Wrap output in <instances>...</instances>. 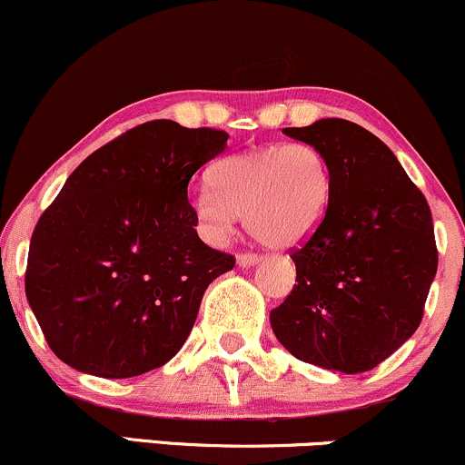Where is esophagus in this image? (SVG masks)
I'll use <instances>...</instances> for the list:
<instances>
[{
	"label": "esophagus",
	"instance_id": "34e87169",
	"mask_svg": "<svg viewBox=\"0 0 465 465\" xmlns=\"http://www.w3.org/2000/svg\"><path fill=\"white\" fill-rule=\"evenodd\" d=\"M236 262H238V266H253L260 262V255L258 253H238Z\"/></svg>",
	"mask_w": 465,
	"mask_h": 465
}]
</instances>
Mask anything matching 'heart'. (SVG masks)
<instances>
[{
    "label": "heart",
    "instance_id": "heart-1",
    "mask_svg": "<svg viewBox=\"0 0 465 465\" xmlns=\"http://www.w3.org/2000/svg\"><path fill=\"white\" fill-rule=\"evenodd\" d=\"M210 188L192 203L203 236L221 244L236 218L258 242L292 247L323 221L330 201V165L306 142L233 153L214 163Z\"/></svg>",
    "mask_w": 465,
    "mask_h": 465
}]
</instances>
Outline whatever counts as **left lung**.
Returning <instances> with one entry per match:
<instances>
[{"instance_id":"1","label":"left lung","mask_w":465,"mask_h":465,"mask_svg":"<svg viewBox=\"0 0 465 465\" xmlns=\"http://www.w3.org/2000/svg\"><path fill=\"white\" fill-rule=\"evenodd\" d=\"M330 165V201L292 249L297 277L271 328L295 359L370 371L413 336L437 273L430 207L396 154L354 122L328 117L284 129Z\"/></svg>"}]
</instances>
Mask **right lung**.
Masks as SVG:
<instances>
[{"label":"right lung","mask_w":465,"mask_h":465,"mask_svg":"<svg viewBox=\"0 0 465 465\" xmlns=\"http://www.w3.org/2000/svg\"><path fill=\"white\" fill-rule=\"evenodd\" d=\"M229 135L153 120L89 154L41 214L25 295L74 370L131 378L181 350L205 288L236 258L196 233L188 185Z\"/></svg>","instance_id":"obj_1"}]
</instances>
